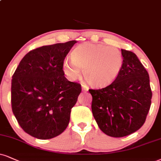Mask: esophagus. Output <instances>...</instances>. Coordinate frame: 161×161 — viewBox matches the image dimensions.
Instances as JSON below:
<instances>
[{
	"label": "esophagus",
	"mask_w": 161,
	"mask_h": 161,
	"mask_svg": "<svg viewBox=\"0 0 161 161\" xmlns=\"http://www.w3.org/2000/svg\"><path fill=\"white\" fill-rule=\"evenodd\" d=\"M82 90L83 91H88L89 90V87L85 84H82Z\"/></svg>",
	"instance_id": "esophagus-1"
}]
</instances>
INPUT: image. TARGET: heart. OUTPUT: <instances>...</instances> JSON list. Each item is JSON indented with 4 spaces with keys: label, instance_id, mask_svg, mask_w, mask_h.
<instances>
[{
    "label": "heart",
    "instance_id": "obj_1",
    "mask_svg": "<svg viewBox=\"0 0 161 161\" xmlns=\"http://www.w3.org/2000/svg\"><path fill=\"white\" fill-rule=\"evenodd\" d=\"M124 65L122 51L114 47L84 43L71 51V59L63 62V71L69 80L84 77L93 86L105 87L120 75Z\"/></svg>",
    "mask_w": 161,
    "mask_h": 161
}]
</instances>
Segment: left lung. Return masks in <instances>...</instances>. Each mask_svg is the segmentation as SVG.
Returning a JSON list of instances; mask_svg holds the SVG:
<instances>
[{"label":"left lung","instance_id":"left-lung-1","mask_svg":"<svg viewBox=\"0 0 161 161\" xmlns=\"http://www.w3.org/2000/svg\"><path fill=\"white\" fill-rule=\"evenodd\" d=\"M124 65L116 80L99 90H89L92 111L107 135L122 137L136 131L146 122L152 92L148 71L134 53L122 49Z\"/></svg>","mask_w":161,"mask_h":161}]
</instances>
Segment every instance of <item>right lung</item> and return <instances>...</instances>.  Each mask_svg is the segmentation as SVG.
<instances>
[{
    "instance_id": "add662e5",
    "label": "right lung",
    "mask_w": 161,
    "mask_h": 161,
    "mask_svg": "<svg viewBox=\"0 0 161 161\" xmlns=\"http://www.w3.org/2000/svg\"><path fill=\"white\" fill-rule=\"evenodd\" d=\"M76 42L72 40L33 49L14 72L12 110L21 128L33 137L53 138L68 126L81 85L67 80L63 64Z\"/></svg>"
}]
</instances>
